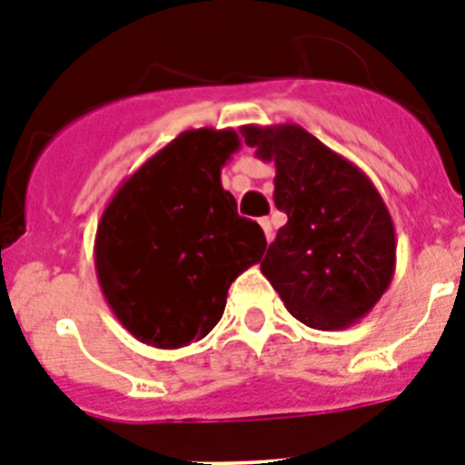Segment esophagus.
I'll return each instance as SVG.
<instances>
[{
  "label": "esophagus",
  "mask_w": 465,
  "mask_h": 465,
  "mask_svg": "<svg viewBox=\"0 0 465 465\" xmlns=\"http://www.w3.org/2000/svg\"><path fill=\"white\" fill-rule=\"evenodd\" d=\"M260 226H262L267 241H272V220H269V217H262V220H260Z\"/></svg>",
  "instance_id": "1"
}]
</instances>
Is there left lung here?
Here are the masks:
<instances>
[{"instance_id": "8db88e82", "label": "left lung", "mask_w": 465, "mask_h": 465, "mask_svg": "<svg viewBox=\"0 0 465 465\" xmlns=\"http://www.w3.org/2000/svg\"><path fill=\"white\" fill-rule=\"evenodd\" d=\"M245 143L274 163V203L288 222L262 274L310 329H347L373 310L395 274V224L371 179L300 124H243Z\"/></svg>"}]
</instances>
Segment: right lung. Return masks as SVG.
<instances>
[{
    "mask_svg": "<svg viewBox=\"0 0 465 465\" xmlns=\"http://www.w3.org/2000/svg\"><path fill=\"white\" fill-rule=\"evenodd\" d=\"M239 146L233 130L182 132L124 179L101 214V292L139 342L177 350L205 338L232 281L262 260V229L236 213L220 179Z\"/></svg>",
    "mask_w": 465,
    "mask_h": 465,
    "instance_id": "obj_1",
    "label": "right lung"
}]
</instances>
